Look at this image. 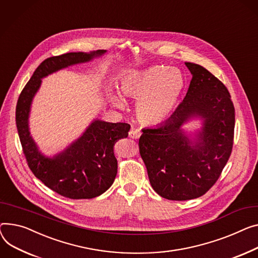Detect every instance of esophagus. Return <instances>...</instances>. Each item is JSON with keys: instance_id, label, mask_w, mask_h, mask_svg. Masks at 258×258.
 I'll list each match as a JSON object with an SVG mask.
<instances>
[{"instance_id": "34e87169", "label": "esophagus", "mask_w": 258, "mask_h": 258, "mask_svg": "<svg viewBox=\"0 0 258 258\" xmlns=\"http://www.w3.org/2000/svg\"><path fill=\"white\" fill-rule=\"evenodd\" d=\"M141 136V132L138 128H132L128 132V137L132 139H139Z\"/></svg>"}]
</instances>
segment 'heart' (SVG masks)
Returning a JSON list of instances; mask_svg holds the SVG:
<instances>
[{"mask_svg":"<svg viewBox=\"0 0 258 258\" xmlns=\"http://www.w3.org/2000/svg\"><path fill=\"white\" fill-rule=\"evenodd\" d=\"M164 67H151L146 71H128L119 80L118 89L125 97L138 99L136 114L140 122L156 125L170 115L175 107L182 89L178 79L169 76ZM117 107H122V100L113 96Z\"/></svg>","mask_w":258,"mask_h":258,"instance_id":"obj_1","label":"heart"}]
</instances>
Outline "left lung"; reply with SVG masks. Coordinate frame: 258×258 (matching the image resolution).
Instances as JSON below:
<instances>
[{"mask_svg": "<svg viewBox=\"0 0 258 258\" xmlns=\"http://www.w3.org/2000/svg\"><path fill=\"white\" fill-rule=\"evenodd\" d=\"M192 74L185 97L158 127L143 128L140 156L153 190L183 201L207 193L219 179L233 146L234 106L226 86L199 64L185 62ZM192 115L205 119L195 146L181 125Z\"/></svg>", "mask_w": 258, "mask_h": 258, "instance_id": "1", "label": "left lung"}]
</instances>
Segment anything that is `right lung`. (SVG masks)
Instances as JSON below:
<instances>
[{
    "instance_id": "obj_1",
    "label": "right lung",
    "mask_w": 258,
    "mask_h": 258,
    "mask_svg": "<svg viewBox=\"0 0 258 258\" xmlns=\"http://www.w3.org/2000/svg\"><path fill=\"white\" fill-rule=\"evenodd\" d=\"M105 51L99 49L90 54L67 53L45 59L26 84L16 104V127L29 168L50 190L66 198L91 199L108 190L117 174L114 144L119 139L126 138L131 125L95 120L70 148L56 158L48 159L38 152L30 137V105L39 88L41 78L70 65L87 62Z\"/></svg>"
}]
</instances>
